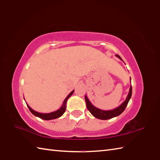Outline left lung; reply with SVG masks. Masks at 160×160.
<instances>
[{"instance_id": "1", "label": "left lung", "mask_w": 160, "mask_h": 160, "mask_svg": "<svg viewBox=\"0 0 160 160\" xmlns=\"http://www.w3.org/2000/svg\"><path fill=\"white\" fill-rule=\"evenodd\" d=\"M115 56H116V57H118V58H120L121 60H122V59L121 58V57L119 55H115ZM130 80H131V78H130ZM131 95H132V87L131 85L130 89H129V92L124 102H122L118 107L114 108V109L108 110V111L102 110L93 106L85 95V101H86L87 107L88 108V110L90 111V113L92 114L95 118L100 119V120H108V119L118 116V115H120L122 112L125 110V108L127 107L129 100L131 99Z\"/></svg>"}]
</instances>
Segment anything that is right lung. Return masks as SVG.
Segmentation results:
<instances>
[{
    "instance_id": "obj_1",
    "label": "right lung",
    "mask_w": 160,
    "mask_h": 160,
    "mask_svg": "<svg viewBox=\"0 0 160 160\" xmlns=\"http://www.w3.org/2000/svg\"><path fill=\"white\" fill-rule=\"evenodd\" d=\"M74 92V90H73L67 96V98L64 99L62 107H61L59 109H58L57 111H55L53 112H51V113H39V112H37L36 111H34L33 109L30 107L28 104V107L29 108V111H31V113L34 115L36 117H38L42 119V120H53V119H56V118H58L62 116V115L64 114V112H65L66 110V104H67V100L69 99V97L71 96V95H72ZM27 104V103H26Z\"/></svg>"
}]
</instances>
